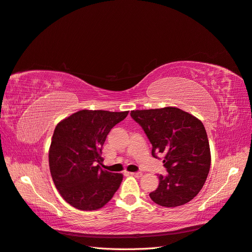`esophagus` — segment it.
I'll return each mask as SVG.
<instances>
[{
	"label": "esophagus",
	"instance_id": "obj_1",
	"mask_svg": "<svg viewBox=\"0 0 252 252\" xmlns=\"http://www.w3.org/2000/svg\"><path fill=\"white\" fill-rule=\"evenodd\" d=\"M132 176H134V177H141V173H140V172H132V173H130Z\"/></svg>",
	"mask_w": 252,
	"mask_h": 252
}]
</instances>
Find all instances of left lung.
Wrapping results in <instances>:
<instances>
[{
	"mask_svg": "<svg viewBox=\"0 0 252 252\" xmlns=\"http://www.w3.org/2000/svg\"><path fill=\"white\" fill-rule=\"evenodd\" d=\"M152 143V155L163 154L166 176L150 197L162 207L189 203L202 190L211 164L209 140L202 121L173 106L131 112Z\"/></svg>",
	"mask_w": 252,
	"mask_h": 252,
	"instance_id": "obj_1",
	"label": "left lung"
}]
</instances>
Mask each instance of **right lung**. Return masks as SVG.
<instances>
[{"mask_svg":"<svg viewBox=\"0 0 252 252\" xmlns=\"http://www.w3.org/2000/svg\"><path fill=\"white\" fill-rule=\"evenodd\" d=\"M127 114L81 110L57 125L48 152L49 170L56 188L70 206L97 210L118 190L124 175L99 164L107 134Z\"/></svg>","mask_w":252,"mask_h":252,"instance_id":"1","label":"right lung"}]
</instances>
